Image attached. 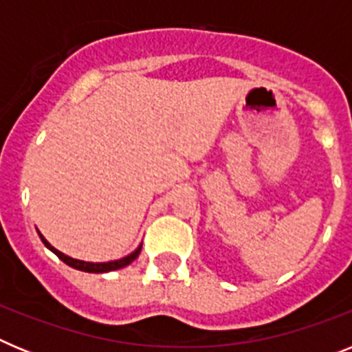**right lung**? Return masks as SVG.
Instances as JSON below:
<instances>
[{
    "mask_svg": "<svg viewBox=\"0 0 352 352\" xmlns=\"http://www.w3.org/2000/svg\"><path fill=\"white\" fill-rule=\"evenodd\" d=\"M38 236H40V239L43 241V245H45V247H47L51 252H54L56 256L60 257L65 264H68V266H72V268L80 270V272H88V273H107V272H114V270L125 268V266H129L133 259H138V256L141 254V247H139L138 250L132 252L130 256L123 257V259H120V261H111V263H84V261H77V259H72V257L65 256L63 252L56 250L52 245H49L47 239L43 238L40 232H38Z\"/></svg>",
    "mask_w": 352,
    "mask_h": 352,
    "instance_id": "obj_1",
    "label": "right lung"
}]
</instances>
